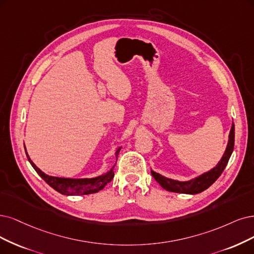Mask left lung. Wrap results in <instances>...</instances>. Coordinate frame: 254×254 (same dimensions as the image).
<instances>
[{"mask_svg":"<svg viewBox=\"0 0 254 254\" xmlns=\"http://www.w3.org/2000/svg\"><path fill=\"white\" fill-rule=\"evenodd\" d=\"M233 147H234V124H232L227 148L226 151H225L221 161L218 163L217 166L213 167L212 170L209 171L208 173H205L202 176L195 178V179H192L187 182H179V181L168 179V178H165L153 171H152V175L154 177V179L167 191L179 192V193H190V194L202 192L205 190H207L208 187L217 181L218 178L221 176V174L223 173V171L225 170V167H226L229 161V158L233 152Z\"/></svg>","mask_w":254,"mask_h":254,"instance_id":"obj_1","label":"left lung"}]
</instances>
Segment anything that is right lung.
Returning <instances> with one entry per match:
<instances>
[{"label":"right lung","instance_id":"obj_1","mask_svg":"<svg viewBox=\"0 0 254 254\" xmlns=\"http://www.w3.org/2000/svg\"><path fill=\"white\" fill-rule=\"evenodd\" d=\"M119 147L116 152V156L118 155ZM28 161L30 162L32 167L35 170V172L39 174L44 181L50 185L53 190L59 191L62 194L65 195H79V194H90V193H95L101 190L103 187H105L108 183L112 181L113 178H114V166H113L110 172L106 175L93 178V179H68V178H59V177H51L44 174L39 167L31 161V159L28 156L26 152Z\"/></svg>","mask_w":254,"mask_h":254}]
</instances>
